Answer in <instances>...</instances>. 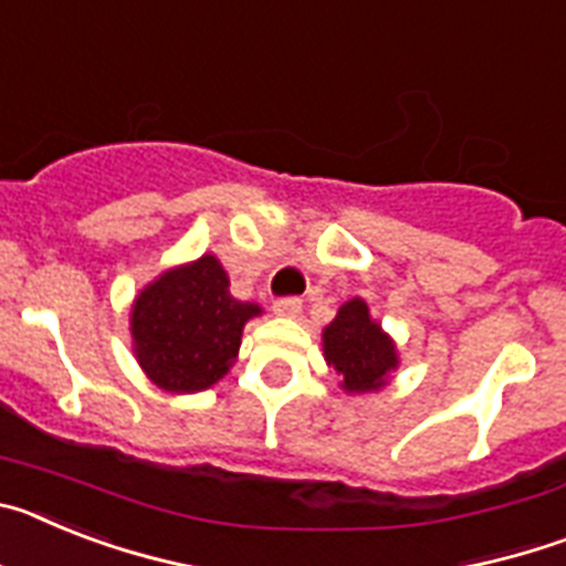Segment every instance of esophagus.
Here are the masks:
<instances>
[{"label":"esophagus","mask_w":566,"mask_h":566,"mask_svg":"<svg viewBox=\"0 0 566 566\" xmlns=\"http://www.w3.org/2000/svg\"><path fill=\"white\" fill-rule=\"evenodd\" d=\"M300 312H303V300H300V297H280V300H274V314H277V317L294 319Z\"/></svg>","instance_id":"esophagus-1"}]
</instances>
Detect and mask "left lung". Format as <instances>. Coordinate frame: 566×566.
I'll return each mask as SVG.
<instances>
[{"instance_id":"left-lung-1","label":"left lung","mask_w":566,"mask_h":566,"mask_svg":"<svg viewBox=\"0 0 566 566\" xmlns=\"http://www.w3.org/2000/svg\"><path fill=\"white\" fill-rule=\"evenodd\" d=\"M323 357L337 371L339 388L352 397L382 391L399 368L397 343L371 317L363 297L345 300L337 317L323 328Z\"/></svg>"}]
</instances>
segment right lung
<instances>
[{
    "instance_id": "right-lung-1",
    "label": "right lung",
    "mask_w": 566,
    "mask_h": 566,
    "mask_svg": "<svg viewBox=\"0 0 566 566\" xmlns=\"http://www.w3.org/2000/svg\"><path fill=\"white\" fill-rule=\"evenodd\" d=\"M258 303L232 297L229 274L214 254L164 269L129 306L133 354L155 388L198 394L221 382L240 352Z\"/></svg>"
}]
</instances>
